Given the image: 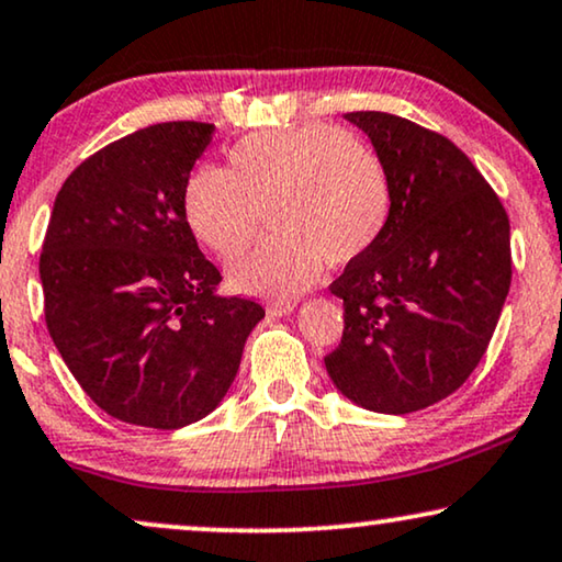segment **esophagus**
<instances>
[{
	"label": "esophagus",
	"instance_id": "obj_1",
	"mask_svg": "<svg viewBox=\"0 0 562 562\" xmlns=\"http://www.w3.org/2000/svg\"><path fill=\"white\" fill-rule=\"evenodd\" d=\"M293 311H295V303L293 301H274V303L267 305V313H269V316H274V318L290 316V313H293Z\"/></svg>",
	"mask_w": 562,
	"mask_h": 562
}]
</instances>
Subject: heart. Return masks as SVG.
I'll list each match as a JSON object with an SVG mask.
<instances>
[{
  "label": "heart",
  "instance_id": "1",
  "mask_svg": "<svg viewBox=\"0 0 562 562\" xmlns=\"http://www.w3.org/2000/svg\"><path fill=\"white\" fill-rule=\"evenodd\" d=\"M231 169L200 167L184 187L187 226L218 257L274 234L228 265V285L257 297H295L324 272L380 241L393 213L385 161L336 125L251 133L228 154Z\"/></svg>",
  "mask_w": 562,
  "mask_h": 562
}]
</instances>
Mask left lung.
I'll list each match as a JSON object with an SVG mask.
<instances>
[{
  "instance_id": "left-lung-1",
  "label": "left lung",
  "mask_w": 562,
  "mask_h": 562,
  "mask_svg": "<svg viewBox=\"0 0 562 562\" xmlns=\"http://www.w3.org/2000/svg\"><path fill=\"white\" fill-rule=\"evenodd\" d=\"M385 161L393 213L344 267L341 344L326 372L344 398L411 414L470 378L512 285V231L496 192L452 140L387 112H347Z\"/></svg>"
}]
</instances>
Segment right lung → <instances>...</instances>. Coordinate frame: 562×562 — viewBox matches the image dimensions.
<instances>
[{"label":"right lung","instance_id":"add662e5","mask_svg":"<svg viewBox=\"0 0 562 562\" xmlns=\"http://www.w3.org/2000/svg\"><path fill=\"white\" fill-rule=\"evenodd\" d=\"M215 125L159 123L104 146L66 179L41 254L46 324L104 414L179 429L213 414L241 364L259 303L221 272L184 218V187Z\"/></svg>","mask_w":562,"mask_h":562}]
</instances>
